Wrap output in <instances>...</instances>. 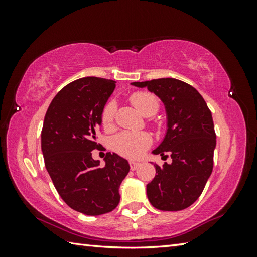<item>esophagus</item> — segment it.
<instances>
[{
    "label": "esophagus",
    "mask_w": 257,
    "mask_h": 257,
    "mask_svg": "<svg viewBox=\"0 0 257 257\" xmlns=\"http://www.w3.org/2000/svg\"><path fill=\"white\" fill-rule=\"evenodd\" d=\"M129 165H130V169H132V170H136V169L141 164H139L138 162H136V161H129Z\"/></svg>",
    "instance_id": "34e87169"
}]
</instances>
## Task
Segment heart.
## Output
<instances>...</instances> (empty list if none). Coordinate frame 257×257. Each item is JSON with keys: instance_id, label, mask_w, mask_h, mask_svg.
Masks as SVG:
<instances>
[{"instance_id": "b5f03b06", "label": "heart", "mask_w": 257, "mask_h": 257, "mask_svg": "<svg viewBox=\"0 0 257 257\" xmlns=\"http://www.w3.org/2000/svg\"><path fill=\"white\" fill-rule=\"evenodd\" d=\"M130 102L136 110L145 116L154 115L159 110V101L153 94L147 92H137L130 96ZM115 115V103L110 101L105 104L102 111V124L105 129L113 125ZM152 144V137L147 133H120L113 141L115 151L128 158H137L143 154Z\"/></svg>"}]
</instances>
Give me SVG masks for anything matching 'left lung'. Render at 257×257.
Instances as JSON below:
<instances>
[{
  "mask_svg": "<svg viewBox=\"0 0 257 257\" xmlns=\"http://www.w3.org/2000/svg\"><path fill=\"white\" fill-rule=\"evenodd\" d=\"M147 87L165 106L168 129L162 143L152 152L172 163L154 164L156 175L146 186L150 203L161 211H181L197 201L213 170L216 145L212 113L193 86L175 78L132 82Z\"/></svg>",
  "mask_w": 257,
  "mask_h": 257,
  "instance_id": "8db88e82",
  "label": "left lung"
}]
</instances>
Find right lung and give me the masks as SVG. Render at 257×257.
Instances as JSON below:
<instances>
[{
	"label": "right lung",
	"instance_id": "right-lung-1",
	"mask_svg": "<svg viewBox=\"0 0 257 257\" xmlns=\"http://www.w3.org/2000/svg\"><path fill=\"white\" fill-rule=\"evenodd\" d=\"M115 81L85 77L64 86L47 108L42 129L45 168L61 198L72 210L101 215L120 202L119 187L128 175V161L110 152L105 165L92 158L102 111Z\"/></svg>",
	"mask_w": 257,
	"mask_h": 257
}]
</instances>
